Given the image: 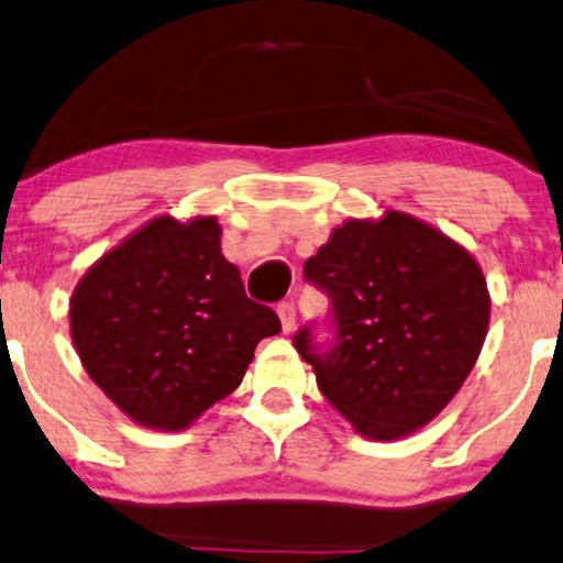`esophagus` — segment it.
I'll return each mask as SVG.
<instances>
[{
  "label": "esophagus",
  "instance_id": "34e87169",
  "mask_svg": "<svg viewBox=\"0 0 563 563\" xmlns=\"http://www.w3.org/2000/svg\"><path fill=\"white\" fill-rule=\"evenodd\" d=\"M277 317H280L283 332H294L296 330V306L294 301H283L277 306Z\"/></svg>",
  "mask_w": 563,
  "mask_h": 563
}]
</instances>
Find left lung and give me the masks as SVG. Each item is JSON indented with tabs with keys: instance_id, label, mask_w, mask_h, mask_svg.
Wrapping results in <instances>:
<instances>
[{
	"instance_id": "8db88e82",
	"label": "left lung",
	"mask_w": 563,
	"mask_h": 563,
	"mask_svg": "<svg viewBox=\"0 0 563 563\" xmlns=\"http://www.w3.org/2000/svg\"><path fill=\"white\" fill-rule=\"evenodd\" d=\"M303 277L330 298L327 343L294 334L322 395L368 439L421 429L457 395L488 330L478 262L405 212L347 220Z\"/></svg>"
}]
</instances>
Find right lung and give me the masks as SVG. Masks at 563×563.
<instances>
[{
  "mask_svg": "<svg viewBox=\"0 0 563 563\" xmlns=\"http://www.w3.org/2000/svg\"><path fill=\"white\" fill-rule=\"evenodd\" d=\"M85 372L132 421L181 431L244 379L254 347L280 332L220 254L216 218L163 216L111 249L69 301Z\"/></svg>",
  "mask_w": 563,
  "mask_h": 563,
  "instance_id": "obj_1",
  "label": "right lung"
}]
</instances>
